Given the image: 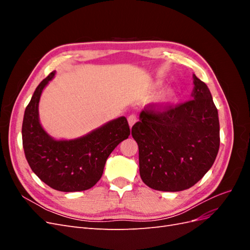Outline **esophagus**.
Segmentation results:
<instances>
[{
	"label": "esophagus",
	"mask_w": 250,
	"mask_h": 250,
	"mask_svg": "<svg viewBox=\"0 0 250 250\" xmlns=\"http://www.w3.org/2000/svg\"><path fill=\"white\" fill-rule=\"evenodd\" d=\"M137 121H138V118L135 115H130L129 117H128V123H129L130 127H132L135 124V122H137Z\"/></svg>",
	"instance_id": "1"
}]
</instances>
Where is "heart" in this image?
<instances>
[{"mask_svg":"<svg viewBox=\"0 0 250 250\" xmlns=\"http://www.w3.org/2000/svg\"><path fill=\"white\" fill-rule=\"evenodd\" d=\"M175 98H176L175 90L169 89L168 92L165 94V96H164V98H163V102H164V103H170V102H172L174 99H175Z\"/></svg>","mask_w":250,"mask_h":250,"instance_id":"1","label":"heart"}]
</instances>
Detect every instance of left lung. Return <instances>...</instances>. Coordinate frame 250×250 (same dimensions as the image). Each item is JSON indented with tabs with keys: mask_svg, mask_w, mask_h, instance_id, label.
<instances>
[{
	"mask_svg": "<svg viewBox=\"0 0 250 250\" xmlns=\"http://www.w3.org/2000/svg\"><path fill=\"white\" fill-rule=\"evenodd\" d=\"M193 78V99L176 105L149 104L132 126L141 178L157 191L178 192L193 187L218 154V110L208 85L195 75Z\"/></svg>",
	"mask_w": 250,
	"mask_h": 250,
	"instance_id": "1",
	"label": "left lung"
}]
</instances>
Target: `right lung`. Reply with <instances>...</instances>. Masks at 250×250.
<instances>
[{"mask_svg":"<svg viewBox=\"0 0 250 250\" xmlns=\"http://www.w3.org/2000/svg\"><path fill=\"white\" fill-rule=\"evenodd\" d=\"M54 75L53 71L40 83L26 107L21 126L25 156L39 178L54 190L85 191L101 178L113 149L129 137V125L125 117H120L84 137L70 141L52 139L40 123L39 103L42 89Z\"/></svg>","mask_w":250,"mask_h":250,"instance_id":"add662e5","label":"right lung"}]
</instances>
